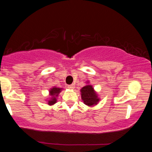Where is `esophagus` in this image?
I'll return each instance as SVG.
<instances>
[{"mask_svg": "<svg viewBox=\"0 0 152 152\" xmlns=\"http://www.w3.org/2000/svg\"><path fill=\"white\" fill-rule=\"evenodd\" d=\"M68 88H69V89H74V84L69 85V86H68Z\"/></svg>", "mask_w": 152, "mask_h": 152, "instance_id": "obj_1", "label": "esophagus"}]
</instances>
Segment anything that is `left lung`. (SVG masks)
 Masks as SVG:
<instances>
[{"label":"left lung","mask_w":152,"mask_h":152,"mask_svg":"<svg viewBox=\"0 0 152 152\" xmlns=\"http://www.w3.org/2000/svg\"><path fill=\"white\" fill-rule=\"evenodd\" d=\"M81 99L86 105L91 106L98 104L99 99L91 85H86L81 89Z\"/></svg>","instance_id":"8db88e82"}]
</instances>
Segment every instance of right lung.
I'll use <instances>...</instances> for the list:
<instances>
[{"mask_svg":"<svg viewBox=\"0 0 152 152\" xmlns=\"http://www.w3.org/2000/svg\"><path fill=\"white\" fill-rule=\"evenodd\" d=\"M61 90L62 88H57V87H53L52 88H50L49 92H50V96H51V98H50L49 101H48V105H53V104L56 103L57 100L56 97L58 96V94L61 91Z\"/></svg>","mask_w":152,"mask_h":152,"instance_id":"obj_1","label":"right lung"}]
</instances>
